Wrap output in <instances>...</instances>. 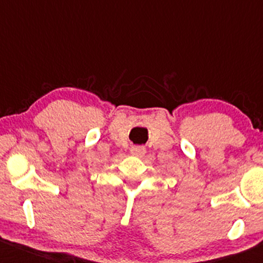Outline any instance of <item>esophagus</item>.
<instances>
[{"label":"esophagus","mask_w":263,"mask_h":263,"mask_svg":"<svg viewBox=\"0 0 263 263\" xmlns=\"http://www.w3.org/2000/svg\"><path fill=\"white\" fill-rule=\"evenodd\" d=\"M146 149L145 146H132L131 147V154L135 155V157H142L145 154Z\"/></svg>","instance_id":"esophagus-1"}]
</instances>
